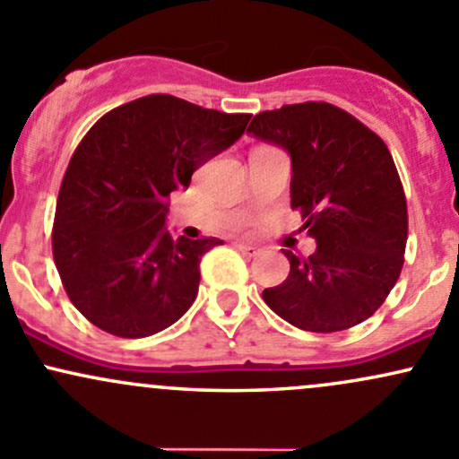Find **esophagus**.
Wrapping results in <instances>:
<instances>
[{"mask_svg": "<svg viewBox=\"0 0 459 459\" xmlns=\"http://www.w3.org/2000/svg\"><path fill=\"white\" fill-rule=\"evenodd\" d=\"M236 247H238L240 254L247 255V258H254V255L260 254V249L254 247V245H249V243H238V245H236Z\"/></svg>", "mask_w": 459, "mask_h": 459, "instance_id": "34e87169", "label": "esophagus"}]
</instances>
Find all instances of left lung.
Returning <instances> with one entry per match:
<instances>
[{
    "mask_svg": "<svg viewBox=\"0 0 459 459\" xmlns=\"http://www.w3.org/2000/svg\"><path fill=\"white\" fill-rule=\"evenodd\" d=\"M247 133L290 152V208L317 240L308 258L284 249L290 271L263 290L267 307L308 333H339L372 317L405 263L407 199L387 144L330 102L254 116Z\"/></svg>",
    "mask_w": 459,
    "mask_h": 459,
    "instance_id": "1",
    "label": "left lung"
}]
</instances>
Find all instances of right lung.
<instances>
[{"label":"right lung","instance_id":"1","mask_svg":"<svg viewBox=\"0 0 459 459\" xmlns=\"http://www.w3.org/2000/svg\"><path fill=\"white\" fill-rule=\"evenodd\" d=\"M249 117L151 93L87 131L58 190L52 254L67 298L93 326L149 337L192 307L201 258L223 240L172 238L169 196L234 144Z\"/></svg>","mask_w":459,"mask_h":459}]
</instances>
